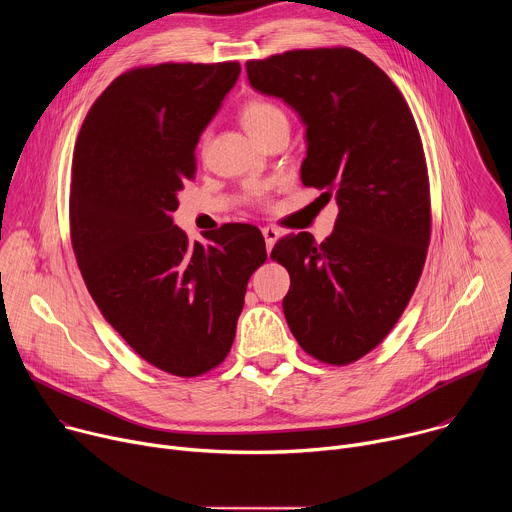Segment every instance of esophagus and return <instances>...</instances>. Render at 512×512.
<instances>
[{
    "label": "esophagus",
    "mask_w": 512,
    "mask_h": 512,
    "mask_svg": "<svg viewBox=\"0 0 512 512\" xmlns=\"http://www.w3.org/2000/svg\"><path fill=\"white\" fill-rule=\"evenodd\" d=\"M263 237H265L267 251H271V249H273V245L277 243V239L281 237V233H279L275 227H265V229H263Z\"/></svg>",
    "instance_id": "34e87169"
}]
</instances>
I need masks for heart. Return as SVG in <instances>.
I'll return each instance as SVG.
<instances>
[{"instance_id":"b5f03b06","label":"heart","mask_w":512,"mask_h":512,"mask_svg":"<svg viewBox=\"0 0 512 512\" xmlns=\"http://www.w3.org/2000/svg\"><path fill=\"white\" fill-rule=\"evenodd\" d=\"M241 121H243V127L247 129V133L255 135V133H261L263 129L271 127L273 123L287 121V119L277 105H273L269 101H251L243 107Z\"/></svg>"}]
</instances>
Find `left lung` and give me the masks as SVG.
<instances>
[{
	"label": "left lung",
	"instance_id": "1",
	"mask_svg": "<svg viewBox=\"0 0 512 512\" xmlns=\"http://www.w3.org/2000/svg\"><path fill=\"white\" fill-rule=\"evenodd\" d=\"M247 77L300 115L302 182L338 204L324 243L300 233L271 251L289 271L287 326L314 358L354 362L393 330L425 263L429 182L415 119L393 81L352 48L249 60Z\"/></svg>",
	"mask_w": 512,
	"mask_h": 512
}]
</instances>
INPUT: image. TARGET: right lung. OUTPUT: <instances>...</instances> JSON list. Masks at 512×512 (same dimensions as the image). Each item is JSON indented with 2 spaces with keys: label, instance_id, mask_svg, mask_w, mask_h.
<instances>
[{
  "label": "right lung",
  "instance_id": "add662e5",
  "mask_svg": "<svg viewBox=\"0 0 512 512\" xmlns=\"http://www.w3.org/2000/svg\"><path fill=\"white\" fill-rule=\"evenodd\" d=\"M239 75V62L129 70L93 103L72 156L70 237L89 294L141 358L176 377L225 360L247 281L267 259L253 225L190 243L172 218Z\"/></svg>",
  "mask_w": 512,
  "mask_h": 512
}]
</instances>
